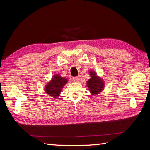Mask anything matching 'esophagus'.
I'll list each match as a JSON object with an SVG mask.
<instances>
[{
    "label": "esophagus",
    "mask_w": 150,
    "mask_h": 150,
    "mask_svg": "<svg viewBox=\"0 0 150 150\" xmlns=\"http://www.w3.org/2000/svg\"><path fill=\"white\" fill-rule=\"evenodd\" d=\"M72 81H73V82H74V83L78 82V81H79V78H78V77H74V78H72Z\"/></svg>",
    "instance_id": "obj_1"
}]
</instances>
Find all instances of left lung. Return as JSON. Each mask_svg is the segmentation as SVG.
Masks as SVG:
<instances>
[{
  "instance_id": "1",
  "label": "left lung",
  "mask_w": 150,
  "mask_h": 150,
  "mask_svg": "<svg viewBox=\"0 0 150 150\" xmlns=\"http://www.w3.org/2000/svg\"><path fill=\"white\" fill-rule=\"evenodd\" d=\"M90 74L91 78L87 82L88 87L89 89L90 92L93 94H97L102 91L104 83L101 79L98 78L94 72H91Z\"/></svg>"
}]
</instances>
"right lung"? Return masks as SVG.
<instances>
[{
	"label": "right lung",
	"instance_id": "1",
	"mask_svg": "<svg viewBox=\"0 0 150 150\" xmlns=\"http://www.w3.org/2000/svg\"><path fill=\"white\" fill-rule=\"evenodd\" d=\"M67 83V79L61 78L59 75L54 76L52 79L49 82L46 87V92L52 97H57L60 94L63 86Z\"/></svg>",
	"mask_w": 150,
	"mask_h": 150
}]
</instances>
